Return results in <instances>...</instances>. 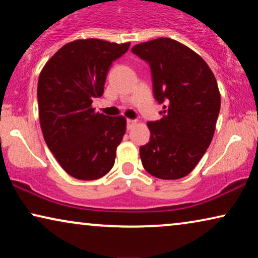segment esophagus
Here are the masks:
<instances>
[{"label": "esophagus", "mask_w": 258, "mask_h": 258, "mask_svg": "<svg viewBox=\"0 0 258 258\" xmlns=\"http://www.w3.org/2000/svg\"><path fill=\"white\" fill-rule=\"evenodd\" d=\"M136 123H137L136 119H130V118H128V119H126V128H128L129 130L133 129L134 126L136 125Z\"/></svg>", "instance_id": "esophagus-1"}]
</instances>
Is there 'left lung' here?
Masks as SVG:
<instances>
[{
	"mask_svg": "<svg viewBox=\"0 0 258 258\" xmlns=\"http://www.w3.org/2000/svg\"><path fill=\"white\" fill-rule=\"evenodd\" d=\"M133 52L149 63L154 96L163 117L148 122L150 141L140 148L142 164L161 179H178L196 167L214 137L221 94L207 62L168 37L144 42Z\"/></svg>",
	"mask_w": 258,
	"mask_h": 258,
	"instance_id": "8db88e82",
	"label": "left lung"
}]
</instances>
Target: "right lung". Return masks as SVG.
Here are the masks:
<instances>
[{
  "label": "right lung",
  "instance_id": "right-lung-1",
  "mask_svg": "<svg viewBox=\"0 0 258 258\" xmlns=\"http://www.w3.org/2000/svg\"><path fill=\"white\" fill-rule=\"evenodd\" d=\"M130 42L98 38L69 42L49 58L37 86L38 117L47 146L67 174L93 181L114 167L125 134L124 116H105L93 108L101 97L112 61Z\"/></svg>",
  "mask_w": 258,
  "mask_h": 258
}]
</instances>
